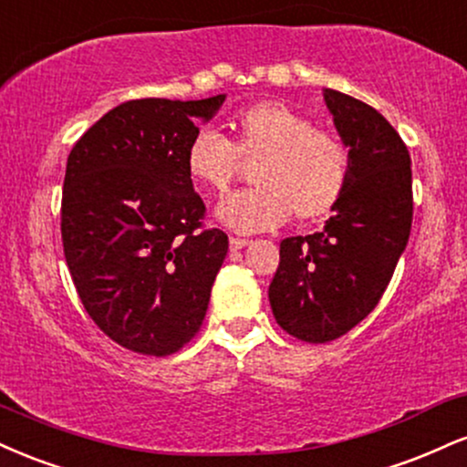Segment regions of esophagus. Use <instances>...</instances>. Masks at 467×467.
Here are the masks:
<instances>
[{"mask_svg":"<svg viewBox=\"0 0 467 467\" xmlns=\"http://www.w3.org/2000/svg\"><path fill=\"white\" fill-rule=\"evenodd\" d=\"M251 240H246V238H238V235H232V238H229V246H232V251H238V249H244L246 244H249Z\"/></svg>","mask_w":467,"mask_h":467,"instance_id":"1","label":"esophagus"}]
</instances>
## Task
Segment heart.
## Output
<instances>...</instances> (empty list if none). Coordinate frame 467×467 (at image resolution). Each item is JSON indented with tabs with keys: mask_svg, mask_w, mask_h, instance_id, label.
<instances>
[{
	"mask_svg": "<svg viewBox=\"0 0 467 467\" xmlns=\"http://www.w3.org/2000/svg\"><path fill=\"white\" fill-rule=\"evenodd\" d=\"M232 140L201 130L185 150V170L213 194L229 188L238 159L251 161L254 188L238 190L218 205V221L240 234L275 229L293 213L301 223L327 216L343 199L349 155L337 135L312 129L304 113L282 102H255L234 115Z\"/></svg>",
	"mask_w": 467,
	"mask_h": 467,
	"instance_id": "b5f03b06",
	"label": "heart"
}]
</instances>
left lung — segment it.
I'll use <instances>...</instances> for the list:
<instances>
[{
  "label": "left lung",
  "instance_id": "8db88e82",
  "mask_svg": "<svg viewBox=\"0 0 467 467\" xmlns=\"http://www.w3.org/2000/svg\"><path fill=\"white\" fill-rule=\"evenodd\" d=\"M341 141L349 148V181L323 232L279 244L271 286L275 321L290 337L327 343L376 308L404 254L413 221L409 148L369 104L326 89Z\"/></svg>",
  "mask_w": 467,
  "mask_h": 467
}]
</instances>
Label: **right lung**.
<instances>
[{
	"label": "right lung",
	"instance_id": "obj_1",
	"mask_svg": "<svg viewBox=\"0 0 467 467\" xmlns=\"http://www.w3.org/2000/svg\"><path fill=\"white\" fill-rule=\"evenodd\" d=\"M205 100H129L102 115L67 157L60 235L78 297L100 330L130 352H179L205 319L227 255L202 229L205 202L185 170Z\"/></svg>",
	"mask_w": 467,
	"mask_h": 467
}]
</instances>
